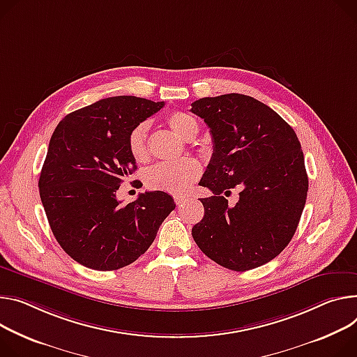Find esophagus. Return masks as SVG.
Returning a JSON list of instances; mask_svg holds the SVG:
<instances>
[{
	"label": "esophagus",
	"mask_w": 357,
	"mask_h": 357,
	"mask_svg": "<svg viewBox=\"0 0 357 357\" xmlns=\"http://www.w3.org/2000/svg\"><path fill=\"white\" fill-rule=\"evenodd\" d=\"M174 199H175V204H176V205H178V206H182V205H183V204H185V202H186V201H188V197H182V195H176V197H175V198H174Z\"/></svg>",
	"instance_id": "34e87169"
}]
</instances>
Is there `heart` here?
Returning a JSON list of instances; mask_svg holds the SVG:
<instances>
[{"mask_svg": "<svg viewBox=\"0 0 357 357\" xmlns=\"http://www.w3.org/2000/svg\"><path fill=\"white\" fill-rule=\"evenodd\" d=\"M167 123L175 134L183 139H192L199 131V123L190 114L175 111L167 116ZM148 123L139 122L128 137V148L137 162L148 158L146 146ZM201 175V164L193 158H183L176 162H164L149 168L145 174V183L149 189L182 195Z\"/></svg>", "mask_w": 357, "mask_h": 357, "instance_id": "heart-1", "label": "heart"}]
</instances>
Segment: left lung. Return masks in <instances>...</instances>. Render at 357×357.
<instances>
[{
    "label": "left lung",
    "mask_w": 357,
    "mask_h": 357,
    "mask_svg": "<svg viewBox=\"0 0 357 357\" xmlns=\"http://www.w3.org/2000/svg\"><path fill=\"white\" fill-rule=\"evenodd\" d=\"M190 111L211 128L213 153L199 182L213 197L201 199L205 215L193 241L218 265L236 272L271 262L294 238L306 197L307 174L291 126L252 96L201 98ZM241 189L236 204L226 196Z\"/></svg>",
    "instance_id": "8db88e82"
}]
</instances>
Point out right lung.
Listing matches in <instances>:
<instances>
[{
  "label": "right lung",
  "instance_id": "right-lung-1",
  "mask_svg": "<svg viewBox=\"0 0 357 357\" xmlns=\"http://www.w3.org/2000/svg\"><path fill=\"white\" fill-rule=\"evenodd\" d=\"M165 102L111 96L63 118L51 137L38 181L51 231L74 261L95 271L131 265L175 209L162 190L121 205L116 190L137 169L128 148L132 128Z\"/></svg>",
  "mask_w": 357,
  "mask_h": 357
}]
</instances>
